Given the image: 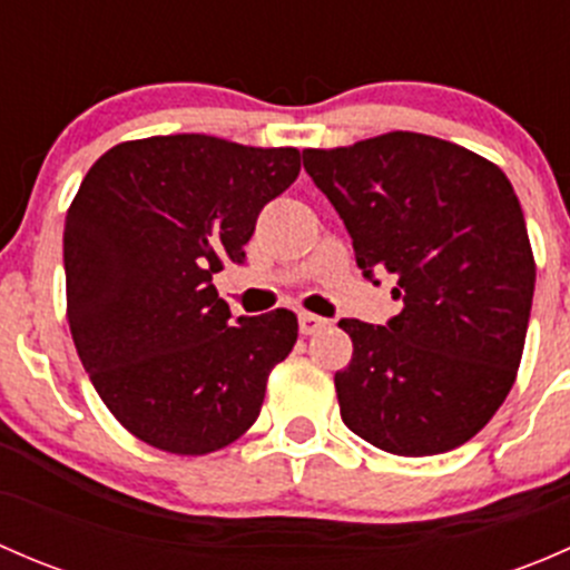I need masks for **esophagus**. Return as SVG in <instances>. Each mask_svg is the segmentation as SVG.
I'll list each match as a JSON object with an SVG mask.
<instances>
[{
	"mask_svg": "<svg viewBox=\"0 0 570 570\" xmlns=\"http://www.w3.org/2000/svg\"><path fill=\"white\" fill-rule=\"evenodd\" d=\"M327 327V320L317 317V314H301V333L303 336H312V333H320Z\"/></svg>",
	"mask_w": 570,
	"mask_h": 570,
	"instance_id": "1",
	"label": "esophagus"
}]
</instances>
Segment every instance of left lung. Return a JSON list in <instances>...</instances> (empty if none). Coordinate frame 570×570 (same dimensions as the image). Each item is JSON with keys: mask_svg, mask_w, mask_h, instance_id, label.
<instances>
[{"mask_svg": "<svg viewBox=\"0 0 570 570\" xmlns=\"http://www.w3.org/2000/svg\"><path fill=\"white\" fill-rule=\"evenodd\" d=\"M303 165L353 237L366 278L389 273V325L342 320V422L402 458L474 439L513 389L534 292V256L513 184L450 140L386 131L306 148ZM377 284V281H375Z\"/></svg>", "mask_w": 570, "mask_h": 570, "instance_id": "obj_1", "label": "left lung"}]
</instances>
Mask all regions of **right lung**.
I'll return each instance as SVG.
<instances>
[{
    "label": "right lung",
    "mask_w": 570,
    "mask_h": 570,
    "mask_svg": "<svg viewBox=\"0 0 570 570\" xmlns=\"http://www.w3.org/2000/svg\"><path fill=\"white\" fill-rule=\"evenodd\" d=\"M301 174L297 148L212 135L126 140L66 215V317L101 402L135 439L209 455L248 433L297 317L232 322L212 275L245 262L258 212Z\"/></svg>",
    "instance_id": "1"
}]
</instances>
